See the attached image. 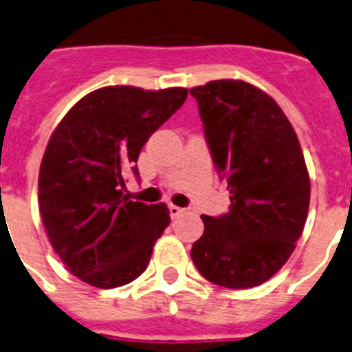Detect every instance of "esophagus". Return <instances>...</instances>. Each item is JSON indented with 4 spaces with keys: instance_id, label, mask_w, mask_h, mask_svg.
I'll return each mask as SVG.
<instances>
[{
    "instance_id": "1",
    "label": "esophagus",
    "mask_w": 352,
    "mask_h": 352,
    "mask_svg": "<svg viewBox=\"0 0 352 352\" xmlns=\"http://www.w3.org/2000/svg\"><path fill=\"white\" fill-rule=\"evenodd\" d=\"M168 210H170V216H172L173 219L179 218L180 214L184 212V209H180V207H177V206H170V207H168Z\"/></svg>"
}]
</instances>
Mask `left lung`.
I'll return each mask as SVG.
<instances>
[{"label": "left lung", "instance_id": "8db88e82", "mask_svg": "<svg viewBox=\"0 0 352 352\" xmlns=\"http://www.w3.org/2000/svg\"><path fill=\"white\" fill-rule=\"evenodd\" d=\"M214 163L227 177L230 210L201 216L191 258L209 282L252 289L283 267L301 237L310 175L298 134L276 100L241 79L195 87Z\"/></svg>", "mask_w": 352, "mask_h": 352}]
</instances>
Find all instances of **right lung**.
Returning a JSON list of instances; mask_svg holds the SVG:
<instances>
[{
	"instance_id": "obj_1",
	"label": "right lung",
	"mask_w": 352,
	"mask_h": 352,
	"mask_svg": "<svg viewBox=\"0 0 352 352\" xmlns=\"http://www.w3.org/2000/svg\"><path fill=\"white\" fill-rule=\"evenodd\" d=\"M186 97L180 87H104L79 99L51 134L38 172L42 223L65 267L88 285L136 280L172 221L166 204L124 197V172Z\"/></svg>"
}]
</instances>
